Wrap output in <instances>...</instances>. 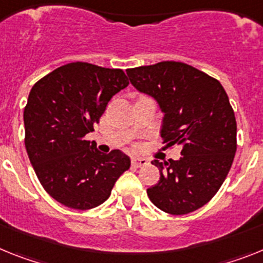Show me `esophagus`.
I'll list each match as a JSON object with an SVG mask.
<instances>
[{"label":"esophagus","instance_id":"1","mask_svg":"<svg viewBox=\"0 0 263 263\" xmlns=\"http://www.w3.org/2000/svg\"><path fill=\"white\" fill-rule=\"evenodd\" d=\"M147 159H140V157H134V159H132V165H134L135 168H141V166L147 165Z\"/></svg>","mask_w":263,"mask_h":263}]
</instances>
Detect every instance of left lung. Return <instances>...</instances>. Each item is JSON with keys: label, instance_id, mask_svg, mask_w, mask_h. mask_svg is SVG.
<instances>
[{"label": "left lung", "instance_id": "left-lung-1", "mask_svg": "<svg viewBox=\"0 0 263 263\" xmlns=\"http://www.w3.org/2000/svg\"><path fill=\"white\" fill-rule=\"evenodd\" d=\"M127 75L165 112L166 148L181 147L180 160L152 161L160 180L147 189L148 197L173 216L197 211L221 188L237 151V122L227 91L216 78L175 61L128 68Z\"/></svg>", "mask_w": 263, "mask_h": 263}]
</instances>
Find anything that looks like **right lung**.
<instances>
[{
  "mask_svg": "<svg viewBox=\"0 0 263 263\" xmlns=\"http://www.w3.org/2000/svg\"><path fill=\"white\" fill-rule=\"evenodd\" d=\"M129 84L120 68L72 62L36 82L24 111L25 147L36 177L54 200L78 211L103 204L131 166L119 149L100 154L86 140L111 98Z\"/></svg>",
  "mask_w": 263,
  "mask_h": 263,
  "instance_id": "obj_1",
  "label": "right lung"
}]
</instances>
